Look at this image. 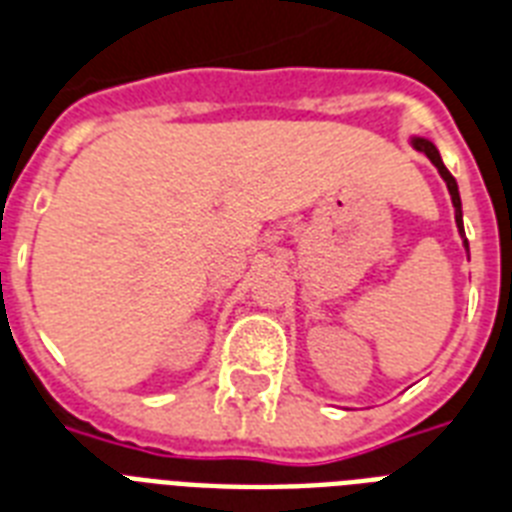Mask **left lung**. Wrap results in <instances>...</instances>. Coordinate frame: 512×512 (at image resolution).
Masks as SVG:
<instances>
[{"instance_id":"left-lung-1","label":"left lung","mask_w":512,"mask_h":512,"mask_svg":"<svg viewBox=\"0 0 512 512\" xmlns=\"http://www.w3.org/2000/svg\"><path fill=\"white\" fill-rule=\"evenodd\" d=\"M414 148L417 151H422V154L428 156L430 162L436 164L438 172H441V177L446 180V188H449V193H452V204H454V220H457V228H460V233L465 236V228H462V201H460V191H457V180L452 177V172L446 170L444 162H441V154L436 151V146L430 143V140H422V138H414L412 140ZM465 249H468V239H465Z\"/></svg>"}]
</instances>
